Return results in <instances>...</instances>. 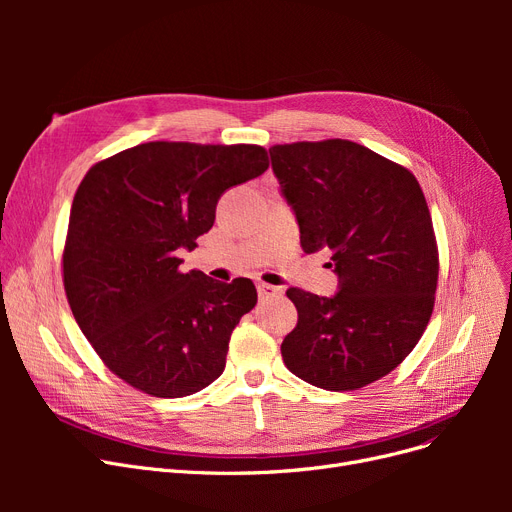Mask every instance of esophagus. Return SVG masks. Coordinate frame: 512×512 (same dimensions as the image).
<instances>
[{"label":"esophagus","mask_w":512,"mask_h":512,"mask_svg":"<svg viewBox=\"0 0 512 512\" xmlns=\"http://www.w3.org/2000/svg\"><path fill=\"white\" fill-rule=\"evenodd\" d=\"M257 292H259V299H274V297H280L282 288L261 282V284H257Z\"/></svg>","instance_id":"1"}]
</instances>
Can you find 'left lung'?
I'll use <instances>...</instances> for the list:
<instances>
[{
	"label": "left lung",
	"instance_id": "1",
	"mask_svg": "<svg viewBox=\"0 0 512 512\" xmlns=\"http://www.w3.org/2000/svg\"><path fill=\"white\" fill-rule=\"evenodd\" d=\"M280 193L305 253H332V297L288 288L299 311L282 342L284 365L303 382L357 390L413 351L432 317L438 249L417 178L353 141L270 149Z\"/></svg>",
	"mask_w": 512,
	"mask_h": 512
}]
</instances>
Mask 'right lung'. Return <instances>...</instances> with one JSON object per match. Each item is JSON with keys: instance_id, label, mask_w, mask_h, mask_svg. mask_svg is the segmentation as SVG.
Segmentation results:
<instances>
[{"instance_id": "1", "label": "right lung", "mask_w": 512, "mask_h": 512, "mask_svg": "<svg viewBox=\"0 0 512 512\" xmlns=\"http://www.w3.org/2000/svg\"><path fill=\"white\" fill-rule=\"evenodd\" d=\"M267 166L257 145L153 141L99 161L80 182L66 297L97 355L130 386L180 398L222 375L232 330L257 305L255 284L182 274L176 253L211 230L228 188Z\"/></svg>"}]
</instances>
